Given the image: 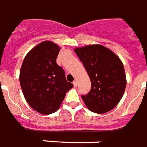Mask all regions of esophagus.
<instances>
[{"label":"esophagus","instance_id":"34e87169","mask_svg":"<svg viewBox=\"0 0 147 147\" xmlns=\"http://www.w3.org/2000/svg\"><path fill=\"white\" fill-rule=\"evenodd\" d=\"M73 84H74V86L77 87V86H78V81L75 80V81L73 82Z\"/></svg>","mask_w":147,"mask_h":147}]
</instances>
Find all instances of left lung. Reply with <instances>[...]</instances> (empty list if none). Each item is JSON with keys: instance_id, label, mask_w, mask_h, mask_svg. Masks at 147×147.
Wrapping results in <instances>:
<instances>
[{"instance_id": "1", "label": "left lung", "mask_w": 147, "mask_h": 147, "mask_svg": "<svg viewBox=\"0 0 147 147\" xmlns=\"http://www.w3.org/2000/svg\"><path fill=\"white\" fill-rule=\"evenodd\" d=\"M74 51L89 76L92 88L81 98L91 111L104 113L118 104L125 92L123 63L110 49L100 45L77 48Z\"/></svg>"}]
</instances>
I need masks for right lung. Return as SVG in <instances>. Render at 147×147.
I'll return each instance as SVG.
<instances>
[{
  "instance_id": "1",
  "label": "right lung",
  "mask_w": 147,
  "mask_h": 147,
  "mask_svg": "<svg viewBox=\"0 0 147 147\" xmlns=\"http://www.w3.org/2000/svg\"><path fill=\"white\" fill-rule=\"evenodd\" d=\"M59 47L46 40L31 49L21 66L19 81L26 100L41 114L55 113L74 87L56 63Z\"/></svg>"
}]
</instances>
